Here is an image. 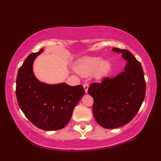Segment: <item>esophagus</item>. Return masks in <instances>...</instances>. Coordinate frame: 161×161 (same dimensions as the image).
Instances as JSON below:
<instances>
[{
    "mask_svg": "<svg viewBox=\"0 0 161 161\" xmlns=\"http://www.w3.org/2000/svg\"><path fill=\"white\" fill-rule=\"evenodd\" d=\"M89 85L88 84V83H84V84H83V88H84L86 93H87V92H88V89H89Z\"/></svg>",
    "mask_w": 161,
    "mask_h": 161,
    "instance_id": "esophagus-1",
    "label": "esophagus"
}]
</instances>
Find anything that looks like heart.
Masks as SVG:
<instances>
[{
	"label": "heart",
	"instance_id": "1",
	"mask_svg": "<svg viewBox=\"0 0 161 161\" xmlns=\"http://www.w3.org/2000/svg\"><path fill=\"white\" fill-rule=\"evenodd\" d=\"M111 62L107 59L103 60L101 57H84L75 64L76 71L81 75H88L94 72L96 78H100L108 71Z\"/></svg>",
	"mask_w": 161,
	"mask_h": 161
}]
</instances>
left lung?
<instances>
[{"label": "left lung", "mask_w": 161, "mask_h": 161, "mask_svg": "<svg viewBox=\"0 0 161 161\" xmlns=\"http://www.w3.org/2000/svg\"><path fill=\"white\" fill-rule=\"evenodd\" d=\"M127 61L124 71L102 83L90 85L88 93L94 99L97 122L108 129L122 127L133 119L145 97L146 83L139 61L127 50L113 48Z\"/></svg>", "instance_id": "8db88e82"}]
</instances>
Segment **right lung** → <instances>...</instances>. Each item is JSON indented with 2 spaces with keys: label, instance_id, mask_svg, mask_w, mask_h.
I'll return each mask as SVG.
<instances>
[{
  "label": "right lung",
  "instance_id": "add662e5",
  "mask_svg": "<svg viewBox=\"0 0 161 161\" xmlns=\"http://www.w3.org/2000/svg\"><path fill=\"white\" fill-rule=\"evenodd\" d=\"M43 51L40 49L30 54L19 67L16 95L19 108L31 122L42 130H56L69 122L85 90L81 85L71 86L65 83L47 84L39 81L34 75L33 64Z\"/></svg>",
  "mask_w": 161,
  "mask_h": 161
}]
</instances>
